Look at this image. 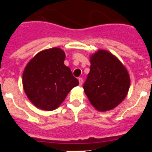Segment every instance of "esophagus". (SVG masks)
I'll list each match as a JSON object with an SVG mask.
<instances>
[{
    "label": "esophagus",
    "mask_w": 152,
    "mask_h": 152,
    "mask_svg": "<svg viewBox=\"0 0 152 152\" xmlns=\"http://www.w3.org/2000/svg\"><path fill=\"white\" fill-rule=\"evenodd\" d=\"M78 80H79L80 86H82V84H83V79H82V78H81V77H79V78H78Z\"/></svg>",
    "instance_id": "esophagus-1"
}]
</instances>
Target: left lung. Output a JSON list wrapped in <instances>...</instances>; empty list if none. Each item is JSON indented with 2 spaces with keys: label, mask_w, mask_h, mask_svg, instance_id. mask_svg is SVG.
<instances>
[{
  "label": "left lung",
  "mask_w": 152,
  "mask_h": 152,
  "mask_svg": "<svg viewBox=\"0 0 152 152\" xmlns=\"http://www.w3.org/2000/svg\"><path fill=\"white\" fill-rule=\"evenodd\" d=\"M90 63V71L83 86L85 93L98 111L112 110L127 95L130 85L127 70L106 50L93 54Z\"/></svg>",
  "instance_id": "8db88e82"
}]
</instances>
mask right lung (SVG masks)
<instances>
[{
    "label": "right lung",
    "instance_id": "right-lung-1",
    "mask_svg": "<svg viewBox=\"0 0 152 152\" xmlns=\"http://www.w3.org/2000/svg\"><path fill=\"white\" fill-rule=\"evenodd\" d=\"M65 53L52 48L37 53L28 63L23 74V89L38 108L56 109L79 81L68 66L64 65Z\"/></svg>",
    "mask_w": 152,
    "mask_h": 152
}]
</instances>
